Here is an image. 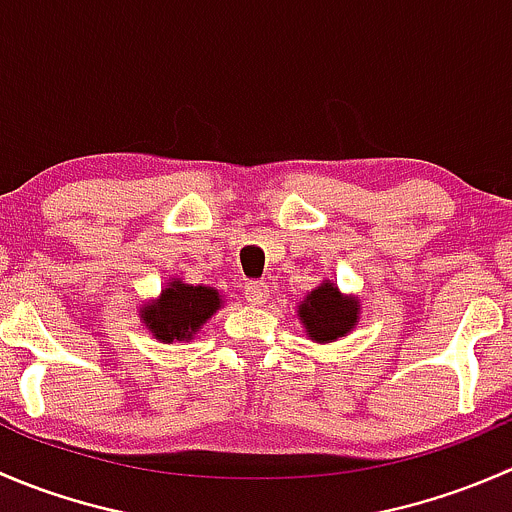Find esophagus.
Returning a JSON list of instances; mask_svg holds the SVG:
<instances>
[{"label": "esophagus", "mask_w": 512, "mask_h": 512, "mask_svg": "<svg viewBox=\"0 0 512 512\" xmlns=\"http://www.w3.org/2000/svg\"><path fill=\"white\" fill-rule=\"evenodd\" d=\"M270 294H272V289H270V285H267V282H250V285L245 287V297H247V302L250 304H255V307H265L267 302H270Z\"/></svg>", "instance_id": "obj_1"}]
</instances>
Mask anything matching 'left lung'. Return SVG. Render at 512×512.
Returning <instances> with one entry per match:
<instances>
[{
	"label": "left lung",
	"instance_id": "1",
	"mask_svg": "<svg viewBox=\"0 0 512 512\" xmlns=\"http://www.w3.org/2000/svg\"><path fill=\"white\" fill-rule=\"evenodd\" d=\"M361 314L359 297L344 294L332 280H322L297 304V319L314 344H332L347 337Z\"/></svg>",
	"mask_w": 512,
	"mask_h": 512
}]
</instances>
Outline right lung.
I'll list each match as a JSON object with an SVG mask.
<instances>
[{
  "mask_svg": "<svg viewBox=\"0 0 512 512\" xmlns=\"http://www.w3.org/2000/svg\"><path fill=\"white\" fill-rule=\"evenodd\" d=\"M225 304V294L210 285H188L183 277H170L158 299L141 304L138 317L160 344L190 342Z\"/></svg>",
  "mask_w": 512,
  "mask_h": 512,
  "instance_id": "add662e5",
  "label": "right lung"
}]
</instances>
